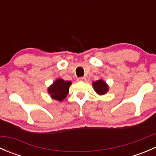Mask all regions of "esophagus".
<instances>
[{"label":"esophagus","mask_w":156,"mask_h":156,"mask_svg":"<svg viewBox=\"0 0 156 156\" xmlns=\"http://www.w3.org/2000/svg\"><path fill=\"white\" fill-rule=\"evenodd\" d=\"M78 81H86V78L84 77H80V78H78Z\"/></svg>","instance_id":"34e87169"}]
</instances>
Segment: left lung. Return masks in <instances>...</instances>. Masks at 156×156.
Instances as JSON below:
<instances>
[{
  "mask_svg": "<svg viewBox=\"0 0 156 156\" xmlns=\"http://www.w3.org/2000/svg\"><path fill=\"white\" fill-rule=\"evenodd\" d=\"M94 90L98 94L103 95L105 94L108 91V85L103 81V80H99L93 83Z\"/></svg>",
  "mask_w": 156,
  "mask_h": 156,
  "instance_id": "1",
  "label": "left lung"
}]
</instances>
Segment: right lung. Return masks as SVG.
Masks as SVG:
<instances>
[{
    "label": "right lung",
    "instance_id": "1",
    "mask_svg": "<svg viewBox=\"0 0 156 156\" xmlns=\"http://www.w3.org/2000/svg\"><path fill=\"white\" fill-rule=\"evenodd\" d=\"M71 84H72L71 81H66L62 79H57L48 88L49 94L54 100L62 101L67 97Z\"/></svg>",
    "mask_w": 156,
    "mask_h": 156
}]
</instances>
